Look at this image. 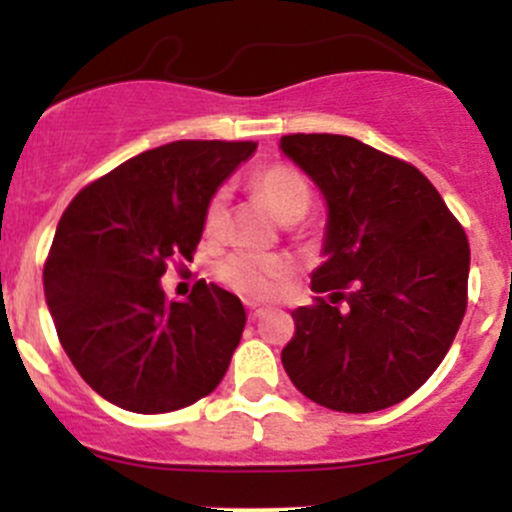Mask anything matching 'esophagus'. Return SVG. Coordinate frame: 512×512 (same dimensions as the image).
I'll list each match as a JSON object with an SVG mask.
<instances>
[{"instance_id":"esophagus-1","label":"esophagus","mask_w":512,"mask_h":512,"mask_svg":"<svg viewBox=\"0 0 512 512\" xmlns=\"http://www.w3.org/2000/svg\"><path fill=\"white\" fill-rule=\"evenodd\" d=\"M265 312H267L265 304H260V302H247V317H250V319L262 317V314H265Z\"/></svg>"}]
</instances>
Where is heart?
<instances>
[{
    "label": "heart",
    "instance_id": "b5f03b06",
    "mask_svg": "<svg viewBox=\"0 0 512 512\" xmlns=\"http://www.w3.org/2000/svg\"><path fill=\"white\" fill-rule=\"evenodd\" d=\"M257 193L270 205L272 215L280 223H297L304 218L312 203V188L307 178L292 165L275 163L257 170L252 180ZM227 218V190H218L205 208V235H218ZM289 275V262L282 257L257 255V252H235L218 265V277L227 287L242 294L262 297Z\"/></svg>",
    "mask_w": 512,
    "mask_h": 512
}]
</instances>
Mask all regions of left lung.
Segmentation results:
<instances>
[{"label":"left lung","mask_w":512,"mask_h":512,"mask_svg":"<svg viewBox=\"0 0 512 512\" xmlns=\"http://www.w3.org/2000/svg\"><path fill=\"white\" fill-rule=\"evenodd\" d=\"M280 151L327 203L317 297L294 309L282 349L314 404L371 414L409 399L438 369L466 314V232L414 165L334 133H294Z\"/></svg>","instance_id":"left-lung-1"}]
</instances>
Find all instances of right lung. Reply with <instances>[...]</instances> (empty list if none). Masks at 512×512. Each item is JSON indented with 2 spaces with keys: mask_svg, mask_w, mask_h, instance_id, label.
I'll return each instance as SVG.
<instances>
[{
  "mask_svg": "<svg viewBox=\"0 0 512 512\" xmlns=\"http://www.w3.org/2000/svg\"><path fill=\"white\" fill-rule=\"evenodd\" d=\"M252 141H175L86 185L56 225L44 294L81 379L133 414L195 404L223 381L245 329L240 299L200 280L185 302L160 287L193 260L205 208Z\"/></svg>",
  "mask_w": 512,
  "mask_h": 512,
  "instance_id": "1",
  "label": "right lung"
}]
</instances>
